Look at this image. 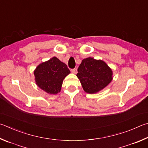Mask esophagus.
<instances>
[{
	"label": "esophagus",
	"mask_w": 148,
	"mask_h": 148,
	"mask_svg": "<svg viewBox=\"0 0 148 148\" xmlns=\"http://www.w3.org/2000/svg\"><path fill=\"white\" fill-rule=\"evenodd\" d=\"M71 72H72V73L74 74H77V69H72V70H71Z\"/></svg>",
	"instance_id": "34e87169"
}]
</instances>
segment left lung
Returning <instances> with one entry per match:
<instances>
[{"label": "left lung", "instance_id": "obj_1", "mask_svg": "<svg viewBox=\"0 0 148 148\" xmlns=\"http://www.w3.org/2000/svg\"><path fill=\"white\" fill-rule=\"evenodd\" d=\"M77 74L85 92L96 94L106 87L111 82L112 71L101 60L87 58L82 61Z\"/></svg>", "mask_w": 148, "mask_h": 148}]
</instances>
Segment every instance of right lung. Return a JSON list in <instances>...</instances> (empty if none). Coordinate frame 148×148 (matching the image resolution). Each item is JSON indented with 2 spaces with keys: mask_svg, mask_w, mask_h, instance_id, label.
I'll list each match as a JSON object with an SVG mask.
<instances>
[{
  "mask_svg": "<svg viewBox=\"0 0 148 148\" xmlns=\"http://www.w3.org/2000/svg\"><path fill=\"white\" fill-rule=\"evenodd\" d=\"M70 73L66 64L56 57L40 63L34 71L36 85L49 95L60 92L63 79Z\"/></svg>",
  "mask_w": 148,
  "mask_h": 148,
  "instance_id": "obj_1",
  "label": "right lung"
}]
</instances>
